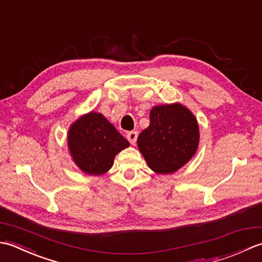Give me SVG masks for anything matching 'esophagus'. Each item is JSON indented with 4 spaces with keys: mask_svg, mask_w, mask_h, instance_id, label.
<instances>
[{
    "mask_svg": "<svg viewBox=\"0 0 262 262\" xmlns=\"http://www.w3.org/2000/svg\"><path fill=\"white\" fill-rule=\"evenodd\" d=\"M137 132H129L127 134V140L129 141V143L132 144V145H135V143H136V141H137Z\"/></svg>",
    "mask_w": 262,
    "mask_h": 262,
    "instance_id": "obj_1",
    "label": "esophagus"
}]
</instances>
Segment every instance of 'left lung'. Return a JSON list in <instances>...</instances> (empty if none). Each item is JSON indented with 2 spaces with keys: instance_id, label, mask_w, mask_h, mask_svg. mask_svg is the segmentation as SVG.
<instances>
[{
  "instance_id": "1",
  "label": "left lung",
  "mask_w": 262,
  "mask_h": 262,
  "mask_svg": "<svg viewBox=\"0 0 262 262\" xmlns=\"http://www.w3.org/2000/svg\"><path fill=\"white\" fill-rule=\"evenodd\" d=\"M199 127L196 117L180 103L153 107L149 126L137 138L148 166L159 174L179 170L196 153Z\"/></svg>"
}]
</instances>
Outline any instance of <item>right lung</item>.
<instances>
[{
  "instance_id": "add662e5",
  "label": "right lung",
  "mask_w": 262,
  "mask_h": 262,
  "mask_svg": "<svg viewBox=\"0 0 262 262\" xmlns=\"http://www.w3.org/2000/svg\"><path fill=\"white\" fill-rule=\"evenodd\" d=\"M68 143L74 163L86 174L100 176L110 170L114 159L129 142L103 115L91 111L71 125Z\"/></svg>"
}]
</instances>
